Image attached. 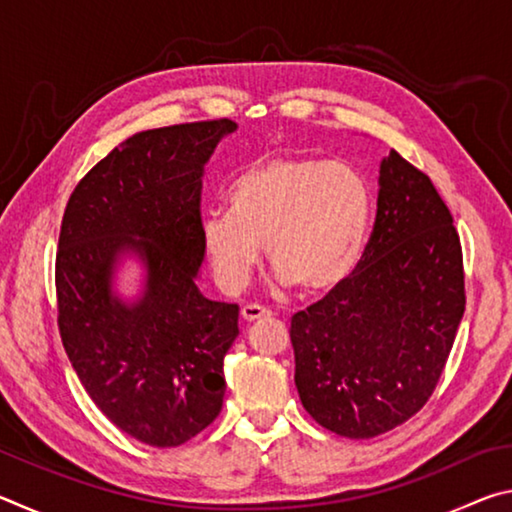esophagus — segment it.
Returning a JSON list of instances; mask_svg holds the SVG:
<instances>
[{"label":"esophagus","mask_w":512,"mask_h":512,"mask_svg":"<svg viewBox=\"0 0 512 512\" xmlns=\"http://www.w3.org/2000/svg\"><path fill=\"white\" fill-rule=\"evenodd\" d=\"M273 311L266 309L262 305H244L241 307V318L246 320V323H253V320H259V318H271Z\"/></svg>","instance_id":"obj_1"}]
</instances>
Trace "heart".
<instances>
[{
  "mask_svg": "<svg viewBox=\"0 0 512 512\" xmlns=\"http://www.w3.org/2000/svg\"><path fill=\"white\" fill-rule=\"evenodd\" d=\"M372 198L359 171L311 155H271L241 169L228 210L203 216L214 280L239 293L262 259L307 296L339 287L366 244Z\"/></svg>",
  "mask_w": 512,
  "mask_h": 512,
  "instance_id": "heart-1",
  "label": "heart"
}]
</instances>
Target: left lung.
Masks as SVG:
<instances>
[{"label": "left lung", "mask_w": 512, "mask_h": 512, "mask_svg": "<svg viewBox=\"0 0 512 512\" xmlns=\"http://www.w3.org/2000/svg\"><path fill=\"white\" fill-rule=\"evenodd\" d=\"M465 311L461 239L427 173L381 160L377 219L354 271L291 318L300 402L320 427L375 438L413 418Z\"/></svg>", "instance_id": "8db88e82"}]
</instances>
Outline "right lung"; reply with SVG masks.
Listing matches in <instances>:
<instances>
[{
  "mask_svg": "<svg viewBox=\"0 0 512 512\" xmlns=\"http://www.w3.org/2000/svg\"><path fill=\"white\" fill-rule=\"evenodd\" d=\"M230 119L137 133L85 173L69 196L56 250L58 329L101 413L151 447H178L223 406V357L237 339L239 305L196 287L201 176ZM147 264L145 296H111L121 252Z\"/></svg>",
  "mask_w": 512,
  "mask_h": 512,
  "instance_id": "right-lung-1",
  "label": "right lung"
}]
</instances>
